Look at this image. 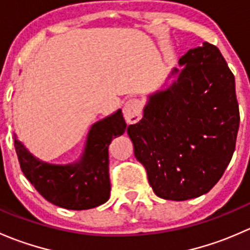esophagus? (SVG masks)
Listing matches in <instances>:
<instances>
[{
	"mask_svg": "<svg viewBox=\"0 0 250 250\" xmlns=\"http://www.w3.org/2000/svg\"><path fill=\"white\" fill-rule=\"evenodd\" d=\"M123 115H125L127 123L139 122L141 115H143V103L137 98L127 100L123 106Z\"/></svg>",
	"mask_w": 250,
	"mask_h": 250,
	"instance_id": "34e87169",
	"label": "esophagus"
}]
</instances>
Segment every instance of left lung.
I'll return each instance as SVG.
<instances>
[{
  "label": "left lung",
  "instance_id": "1",
  "mask_svg": "<svg viewBox=\"0 0 250 250\" xmlns=\"http://www.w3.org/2000/svg\"><path fill=\"white\" fill-rule=\"evenodd\" d=\"M170 84L148 95L143 118L128 125L137 160L163 200L200 197L220 180L239 127L234 76L208 42L188 49Z\"/></svg>",
  "mask_w": 250,
  "mask_h": 250
}]
</instances>
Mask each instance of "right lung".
Instances as JSON below:
<instances>
[{
  "mask_svg": "<svg viewBox=\"0 0 250 250\" xmlns=\"http://www.w3.org/2000/svg\"><path fill=\"white\" fill-rule=\"evenodd\" d=\"M125 128L121 109L95 122L88 132L81 157L67 165L39 160L14 134L20 168L48 202L71 210L95 208L110 198L109 145Z\"/></svg>",
  "mask_w": 250,
  "mask_h": 250,
  "instance_id": "1",
  "label": "right lung"
}]
</instances>
